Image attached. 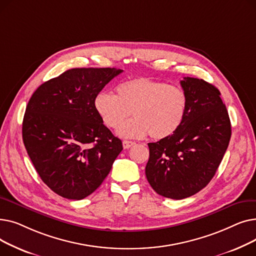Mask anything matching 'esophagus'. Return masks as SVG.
Segmentation results:
<instances>
[{"label":"esophagus","mask_w":256,"mask_h":256,"mask_svg":"<svg viewBox=\"0 0 256 256\" xmlns=\"http://www.w3.org/2000/svg\"><path fill=\"white\" fill-rule=\"evenodd\" d=\"M135 144H136L135 142H132V141H128V140H124V141L122 142V145H124V150H128L130 147L134 146Z\"/></svg>","instance_id":"34e87169"}]
</instances>
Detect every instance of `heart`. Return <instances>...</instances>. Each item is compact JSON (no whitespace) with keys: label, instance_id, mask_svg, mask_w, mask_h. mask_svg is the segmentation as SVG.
Wrapping results in <instances>:
<instances>
[{"label":"heart","instance_id":"b5f03b06","mask_svg":"<svg viewBox=\"0 0 256 256\" xmlns=\"http://www.w3.org/2000/svg\"><path fill=\"white\" fill-rule=\"evenodd\" d=\"M116 96L98 93L94 106L102 122L116 130L132 112L134 117L118 130L122 138L154 140L170 137L182 124L188 108L186 92L148 78L124 80L116 87Z\"/></svg>","mask_w":256,"mask_h":256}]
</instances>
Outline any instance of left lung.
<instances>
[{
  "label": "left lung",
  "mask_w": 256,
  "mask_h": 256,
  "mask_svg": "<svg viewBox=\"0 0 256 256\" xmlns=\"http://www.w3.org/2000/svg\"><path fill=\"white\" fill-rule=\"evenodd\" d=\"M188 98L186 114L178 130L166 139L148 143L146 178L160 196L190 197L210 182L232 136L230 119L220 91L204 80H180Z\"/></svg>",
  "instance_id": "left-lung-1"
}]
</instances>
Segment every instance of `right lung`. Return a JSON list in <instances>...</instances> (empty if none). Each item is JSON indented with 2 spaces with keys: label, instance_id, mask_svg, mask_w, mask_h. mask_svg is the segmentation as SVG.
<instances>
[{
  "label": "right lung",
  "instance_id": "right-lung-1",
  "mask_svg": "<svg viewBox=\"0 0 256 256\" xmlns=\"http://www.w3.org/2000/svg\"><path fill=\"white\" fill-rule=\"evenodd\" d=\"M116 68H72L40 85L22 121V140L40 178L72 200L89 196L124 150L98 114L94 100Z\"/></svg>",
  "mask_w": 256,
  "mask_h": 256
}]
</instances>
